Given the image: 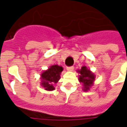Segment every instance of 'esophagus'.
<instances>
[{"label": "esophagus", "mask_w": 127, "mask_h": 127, "mask_svg": "<svg viewBox=\"0 0 127 127\" xmlns=\"http://www.w3.org/2000/svg\"><path fill=\"white\" fill-rule=\"evenodd\" d=\"M73 69H74V66H67V67H66V70H67L68 71H72Z\"/></svg>", "instance_id": "esophagus-1"}]
</instances>
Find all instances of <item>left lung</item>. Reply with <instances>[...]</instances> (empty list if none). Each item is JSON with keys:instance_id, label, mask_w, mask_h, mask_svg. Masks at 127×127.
<instances>
[{"instance_id": "8db88e82", "label": "left lung", "mask_w": 127, "mask_h": 127, "mask_svg": "<svg viewBox=\"0 0 127 127\" xmlns=\"http://www.w3.org/2000/svg\"><path fill=\"white\" fill-rule=\"evenodd\" d=\"M78 73H80L79 81L83 84V90L84 91H88L91 86L93 85L95 75L85 66H83L78 71Z\"/></svg>"}]
</instances>
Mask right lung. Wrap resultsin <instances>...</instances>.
Here are the masks:
<instances>
[{
  "instance_id": "add662e5",
  "label": "right lung",
  "mask_w": 127,
  "mask_h": 127,
  "mask_svg": "<svg viewBox=\"0 0 127 127\" xmlns=\"http://www.w3.org/2000/svg\"><path fill=\"white\" fill-rule=\"evenodd\" d=\"M63 68L57 64L52 65L49 69L45 71L41 75V85L46 91H53L55 88L54 85L58 82L61 78V73Z\"/></svg>"
}]
</instances>
